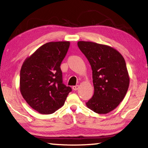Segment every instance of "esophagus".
<instances>
[{
  "label": "esophagus",
  "mask_w": 148,
  "mask_h": 148,
  "mask_svg": "<svg viewBox=\"0 0 148 148\" xmlns=\"http://www.w3.org/2000/svg\"><path fill=\"white\" fill-rule=\"evenodd\" d=\"M78 89H79V86H75L72 87V89H73L74 91H76V90H77Z\"/></svg>",
  "instance_id": "obj_1"
}]
</instances>
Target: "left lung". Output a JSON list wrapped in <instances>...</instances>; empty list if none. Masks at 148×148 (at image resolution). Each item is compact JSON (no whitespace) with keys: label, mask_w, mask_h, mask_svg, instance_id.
Returning <instances> with one entry per match:
<instances>
[{"label":"left lung","mask_w":148,"mask_h":148,"mask_svg":"<svg viewBox=\"0 0 148 148\" xmlns=\"http://www.w3.org/2000/svg\"><path fill=\"white\" fill-rule=\"evenodd\" d=\"M77 46L92 71L94 94L87 106L95 113H109L123 100L129 88L130 79L123 57L106 45L79 41Z\"/></svg>","instance_id":"left-lung-1"}]
</instances>
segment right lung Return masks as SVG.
Returning <instances> with one entry per match:
<instances>
[{"label": "right lung", "mask_w": 148, "mask_h": 148, "mask_svg": "<svg viewBox=\"0 0 148 148\" xmlns=\"http://www.w3.org/2000/svg\"><path fill=\"white\" fill-rule=\"evenodd\" d=\"M69 42L44 44L27 57L20 71V91L32 108L42 114H51L63 106L71 87L62 83L61 64Z\"/></svg>", "instance_id": "obj_1"}]
</instances>
